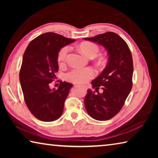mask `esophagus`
<instances>
[{"instance_id": "esophagus-1", "label": "esophagus", "mask_w": 158, "mask_h": 158, "mask_svg": "<svg viewBox=\"0 0 158 158\" xmlns=\"http://www.w3.org/2000/svg\"><path fill=\"white\" fill-rule=\"evenodd\" d=\"M75 87H81V88H83V89H84V90L86 89V87L84 86V85L83 86V85H75Z\"/></svg>"}]
</instances>
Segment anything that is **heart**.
<instances>
[{"label": "heart", "instance_id": "heart-1", "mask_svg": "<svg viewBox=\"0 0 158 158\" xmlns=\"http://www.w3.org/2000/svg\"><path fill=\"white\" fill-rule=\"evenodd\" d=\"M79 49L83 54L88 58H93L99 52V47L97 44L90 42H84L78 46ZM69 52V47L65 46L63 47L58 52V60L59 63H63L67 58ZM95 75V72L91 68H75L66 74V79L68 81L77 83V84H84L89 79H92Z\"/></svg>", "mask_w": 158, "mask_h": 158}]
</instances>
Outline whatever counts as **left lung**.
<instances>
[{
    "instance_id": "8db88e82",
    "label": "left lung",
    "mask_w": 158,
    "mask_h": 158,
    "mask_svg": "<svg viewBox=\"0 0 158 158\" xmlns=\"http://www.w3.org/2000/svg\"><path fill=\"white\" fill-rule=\"evenodd\" d=\"M85 40L102 45L107 51L108 63L97 78L91 81L93 89L101 86L102 93L90 89L84 99L87 113L97 121H107L121 111L132 87L133 61L126 42L113 32L98 35Z\"/></svg>"
}]
</instances>
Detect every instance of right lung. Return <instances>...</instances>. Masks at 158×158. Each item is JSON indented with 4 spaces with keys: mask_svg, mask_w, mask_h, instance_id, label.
<instances>
[{
    "mask_svg": "<svg viewBox=\"0 0 158 158\" xmlns=\"http://www.w3.org/2000/svg\"><path fill=\"white\" fill-rule=\"evenodd\" d=\"M75 42L54 33H45L32 40L23 56L19 80L25 102L40 121L51 122L63 114L64 103L73 84L60 81L57 90L49 84L58 71V55L61 48Z\"/></svg>",
    "mask_w": 158,
    "mask_h": 158,
    "instance_id": "right-lung-1",
    "label": "right lung"
}]
</instances>
